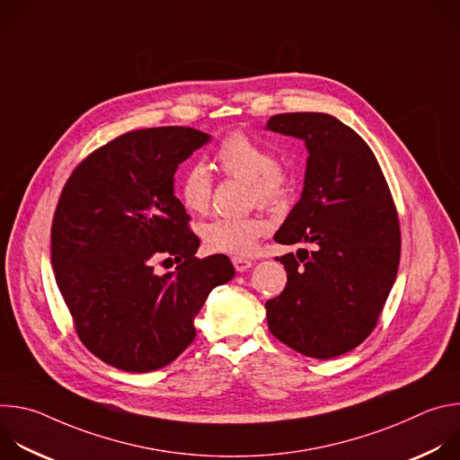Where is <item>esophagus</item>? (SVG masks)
Instances as JSON below:
<instances>
[{"mask_svg": "<svg viewBox=\"0 0 460 460\" xmlns=\"http://www.w3.org/2000/svg\"><path fill=\"white\" fill-rule=\"evenodd\" d=\"M233 266L238 273H243L252 266V261L247 258H242V256H233Z\"/></svg>", "mask_w": 460, "mask_h": 460, "instance_id": "esophagus-1", "label": "esophagus"}]
</instances>
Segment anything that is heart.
<instances>
[{"label":"heart","mask_w":460,"mask_h":460,"mask_svg":"<svg viewBox=\"0 0 460 460\" xmlns=\"http://www.w3.org/2000/svg\"><path fill=\"white\" fill-rule=\"evenodd\" d=\"M217 165L227 176L238 178L251 187V200L258 206L279 211L291 196V176L277 164L270 147L240 130L227 135L217 151ZM213 178L204 164H190L178 180V196L192 215H204L211 204ZM270 222L260 215L238 218H215L202 226L204 245L213 252L249 254L256 242L268 234Z\"/></svg>","instance_id":"heart-1"}]
</instances>
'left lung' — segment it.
Segmentation results:
<instances>
[{"instance_id":"8db88e82","label":"left lung","mask_w":460,"mask_h":460,"mask_svg":"<svg viewBox=\"0 0 460 460\" xmlns=\"http://www.w3.org/2000/svg\"><path fill=\"white\" fill-rule=\"evenodd\" d=\"M268 128L309 153L302 196L275 242L316 245L277 256L288 284L266 302L268 325L291 349L333 358L369 337L397 279V208L369 146L335 116L286 112Z\"/></svg>"}]
</instances>
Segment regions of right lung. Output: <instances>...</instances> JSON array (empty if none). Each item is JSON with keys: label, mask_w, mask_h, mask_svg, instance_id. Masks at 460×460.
<instances>
[{"label": "right lung", "mask_w": 460, "mask_h": 460, "mask_svg": "<svg viewBox=\"0 0 460 460\" xmlns=\"http://www.w3.org/2000/svg\"><path fill=\"white\" fill-rule=\"evenodd\" d=\"M209 135L192 127L130 130L91 153L52 218L58 289L84 346L130 373L171 364L196 337L194 316L234 277L226 254L194 256L199 236L174 196V172ZM158 259L179 266L154 273Z\"/></svg>", "instance_id": "right-lung-1"}]
</instances>
